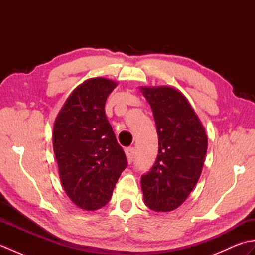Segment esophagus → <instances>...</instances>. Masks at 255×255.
I'll list each match as a JSON object with an SVG mask.
<instances>
[{
    "label": "esophagus",
    "mask_w": 255,
    "mask_h": 255,
    "mask_svg": "<svg viewBox=\"0 0 255 255\" xmlns=\"http://www.w3.org/2000/svg\"><path fill=\"white\" fill-rule=\"evenodd\" d=\"M125 153H126V156H127L129 163H131V162H132L133 159H134V154H136V150H134L133 148H127L126 150H125Z\"/></svg>",
    "instance_id": "34e87169"
}]
</instances>
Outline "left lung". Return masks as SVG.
I'll list each match as a JSON object with an SVG mask.
<instances>
[{
  "label": "left lung",
  "instance_id": "8db88e82",
  "mask_svg": "<svg viewBox=\"0 0 255 255\" xmlns=\"http://www.w3.org/2000/svg\"><path fill=\"white\" fill-rule=\"evenodd\" d=\"M152 108L159 138L158 156L141 176L144 202L155 211L182 205L203 170L207 136L187 99L170 86L141 88Z\"/></svg>",
  "mask_w": 255,
  "mask_h": 255
}]
</instances>
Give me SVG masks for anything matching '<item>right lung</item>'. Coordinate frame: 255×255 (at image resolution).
I'll use <instances>...</instances> for the list:
<instances>
[{
	"mask_svg": "<svg viewBox=\"0 0 255 255\" xmlns=\"http://www.w3.org/2000/svg\"><path fill=\"white\" fill-rule=\"evenodd\" d=\"M117 84L86 80L64 103L53 127V150L63 189L84 210L110 202L127 158L105 115V103Z\"/></svg>",
	"mask_w": 255,
	"mask_h": 255,
	"instance_id": "add662e5",
	"label": "right lung"
}]
</instances>
